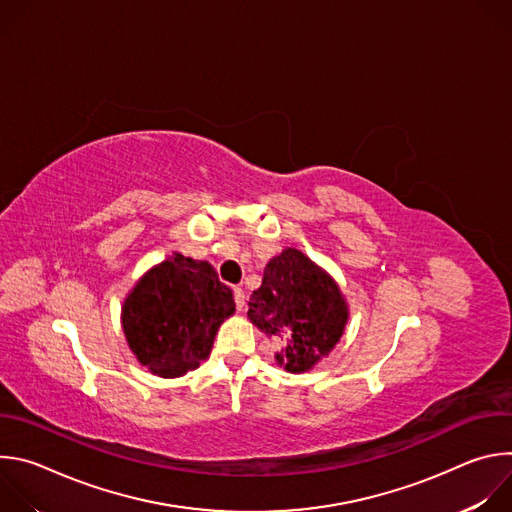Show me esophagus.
Instances as JSON below:
<instances>
[{
  "mask_svg": "<svg viewBox=\"0 0 512 512\" xmlns=\"http://www.w3.org/2000/svg\"><path fill=\"white\" fill-rule=\"evenodd\" d=\"M233 294H235V304H237V308L243 310V308H245V291H243V287H235Z\"/></svg>",
  "mask_w": 512,
  "mask_h": 512,
  "instance_id": "esophagus-1",
  "label": "esophagus"
}]
</instances>
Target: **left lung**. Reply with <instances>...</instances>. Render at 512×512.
Listing matches in <instances>:
<instances>
[{
	"mask_svg": "<svg viewBox=\"0 0 512 512\" xmlns=\"http://www.w3.org/2000/svg\"><path fill=\"white\" fill-rule=\"evenodd\" d=\"M249 320L281 344L275 360L289 373H306L326 356L348 322L336 281L298 249L273 257L249 302Z\"/></svg>",
	"mask_w": 512,
	"mask_h": 512,
	"instance_id": "obj_1",
	"label": "left lung"
}]
</instances>
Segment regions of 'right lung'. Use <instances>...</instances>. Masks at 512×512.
<instances>
[{"instance_id":"1","label":"right lung","mask_w":512,"mask_h":512,"mask_svg":"<svg viewBox=\"0 0 512 512\" xmlns=\"http://www.w3.org/2000/svg\"><path fill=\"white\" fill-rule=\"evenodd\" d=\"M235 300L208 261L174 253L145 273L123 302V334L135 358L164 379L200 367Z\"/></svg>"}]
</instances>
